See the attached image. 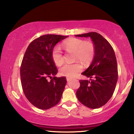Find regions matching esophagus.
Segmentation results:
<instances>
[{
    "label": "esophagus",
    "instance_id": "esophagus-1",
    "mask_svg": "<svg viewBox=\"0 0 134 134\" xmlns=\"http://www.w3.org/2000/svg\"><path fill=\"white\" fill-rule=\"evenodd\" d=\"M71 80H72V79H71V78H69V77H67V78H66V80H67V82H69V81H71Z\"/></svg>",
    "mask_w": 134,
    "mask_h": 134
}]
</instances>
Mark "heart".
Instances as JSON below:
<instances>
[{
    "mask_svg": "<svg viewBox=\"0 0 134 134\" xmlns=\"http://www.w3.org/2000/svg\"><path fill=\"white\" fill-rule=\"evenodd\" d=\"M63 49L68 52H74V60L88 65L92 61L95 54L94 44L90 41H84L79 38H70L62 44ZM52 58L54 63L61 66L64 57L61 49L55 46L52 51ZM82 70V66L79 62L73 64H65L60 69V74L68 77H74Z\"/></svg>",
    "mask_w": 134,
    "mask_h": 134,
    "instance_id": "1",
    "label": "heart"
}]
</instances>
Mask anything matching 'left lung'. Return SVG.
Returning <instances> with one entry per match:
<instances>
[{
	"mask_svg": "<svg viewBox=\"0 0 134 134\" xmlns=\"http://www.w3.org/2000/svg\"><path fill=\"white\" fill-rule=\"evenodd\" d=\"M75 36L90 37L95 48L91 65L82 73L90 80H80L77 98L86 107L98 109L109 101L116 87L118 69L115 52L107 40L98 33L90 32Z\"/></svg>",
	"mask_w": 134,
	"mask_h": 134,
	"instance_id": "1",
	"label": "left lung"
}]
</instances>
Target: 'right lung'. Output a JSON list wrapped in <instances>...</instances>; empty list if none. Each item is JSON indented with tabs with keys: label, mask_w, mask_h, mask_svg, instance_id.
I'll use <instances>...</instances> for the list:
<instances>
[{
	"label": "right lung",
	"mask_w": 134,
	"mask_h": 134,
	"mask_svg": "<svg viewBox=\"0 0 134 134\" xmlns=\"http://www.w3.org/2000/svg\"><path fill=\"white\" fill-rule=\"evenodd\" d=\"M67 37L44 35L34 40L25 51L20 71L22 87L29 101L40 109L54 107L62 98L66 79L55 76L58 71L51 54L55 46Z\"/></svg>",
	"instance_id": "add662e5"
}]
</instances>
